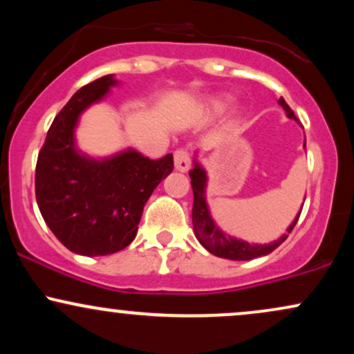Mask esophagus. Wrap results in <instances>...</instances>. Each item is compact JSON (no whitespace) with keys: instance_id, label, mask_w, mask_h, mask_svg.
<instances>
[{"instance_id":"obj_1","label":"esophagus","mask_w":354,"mask_h":354,"mask_svg":"<svg viewBox=\"0 0 354 354\" xmlns=\"http://www.w3.org/2000/svg\"><path fill=\"white\" fill-rule=\"evenodd\" d=\"M173 158H174V166H176V169H180V171H188L191 166V158H189L188 149L178 148L176 151L173 153Z\"/></svg>"}]
</instances>
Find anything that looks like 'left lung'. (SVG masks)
Listing matches in <instances>:
<instances>
[{"instance_id": "left-lung-1", "label": "left lung", "mask_w": 354, "mask_h": 354, "mask_svg": "<svg viewBox=\"0 0 354 354\" xmlns=\"http://www.w3.org/2000/svg\"><path fill=\"white\" fill-rule=\"evenodd\" d=\"M278 103L281 104L284 111H286L288 118H293L296 120L295 113L291 111V108L288 106L286 101L283 98L278 100ZM306 146V143H304ZM191 178V186H193V211H191V218H193V228L196 233V238L200 239V243L209 253L219 258L233 259V261H246V259L258 258V256L270 254L271 251H274L288 236H281L278 241L271 243V245H250L246 241H239V239L228 238L225 233L218 230V226L214 225V221L211 219L208 208H206L205 201V188H206V173L200 165L194 163V168L189 171ZM301 214V213H299ZM299 214L296 216L293 225L288 228V233H291L295 228L296 221H298Z\"/></svg>"}]
</instances>
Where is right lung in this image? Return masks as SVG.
I'll use <instances>...</instances> for the list:
<instances>
[{
	"label": "right lung",
	"mask_w": 354,
	"mask_h": 354,
	"mask_svg": "<svg viewBox=\"0 0 354 354\" xmlns=\"http://www.w3.org/2000/svg\"><path fill=\"white\" fill-rule=\"evenodd\" d=\"M113 84L106 75L78 89L53 120L36 161L35 191L43 219L68 250L83 256L124 250L136 236L148 198L173 171V154L149 160L126 151L95 161L76 151L78 116Z\"/></svg>",
	"instance_id": "add662e5"
}]
</instances>
